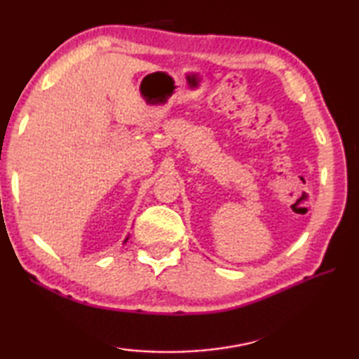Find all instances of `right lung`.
Wrapping results in <instances>:
<instances>
[{
	"instance_id": "right-lung-1",
	"label": "right lung",
	"mask_w": 359,
	"mask_h": 359,
	"mask_svg": "<svg viewBox=\"0 0 359 359\" xmlns=\"http://www.w3.org/2000/svg\"><path fill=\"white\" fill-rule=\"evenodd\" d=\"M128 239H130V238H125V241H123V244H125V242H126V241H128Z\"/></svg>"
}]
</instances>
